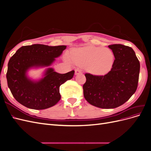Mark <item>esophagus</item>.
I'll use <instances>...</instances> for the list:
<instances>
[{"instance_id":"esophagus-1","label":"esophagus","mask_w":151,"mask_h":151,"mask_svg":"<svg viewBox=\"0 0 151 151\" xmlns=\"http://www.w3.org/2000/svg\"><path fill=\"white\" fill-rule=\"evenodd\" d=\"M81 73H82V72L80 69H76V71H75V74L76 75H79V74H81Z\"/></svg>"}]
</instances>
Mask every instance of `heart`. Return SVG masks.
Wrapping results in <instances>:
<instances>
[{"label":"heart","instance_id":"heart-1","mask_svg":"<svg viewBox=\"0 0 151 151\" xmlns=\"http://www.w3.org/2000/svg\"><path fill=\"white\" fill-rule=\"evenodd\" d=\"M72 60L80 66L85 67L88 72L96 76H104L111 70L114 54L109 48L87 46L72 52Z\"/></svg>","mask_w":151,"mask_h":151}]
</instances>
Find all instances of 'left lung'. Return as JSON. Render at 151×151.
<instances>
[{"instance_id":"obj_1","label":"left lung","mask_w":151,"mask_h":151,"mask_svg":"<svg viewBox=\"0 0 151 151\" xmlns=\"http://www.w3.org/2000/svg\"><path fill=\"white\" fill-rule=\"evenodd\" d=\"M115 60L104 76L86 74L84 96L91 104L100 108H115L129 100L138 86L140 62L134 50L121 44L109 45Z\"/></svg>"}]
</instances>
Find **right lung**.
Masks as SVG:
<instances>
[{
  "label": "right lung",
  "instance_id": "1",
  "mask_svg": "<svg viewBox=\"0 0 151 151\" xmlns=\"http://www.w3.org/2000/svg\"><path fill=\"white\" fill-rule=\"evenodd\" d=\"M66 47L34 44L17 50L9 61L6 77L9 88L17 102L30 109H44L60 101V86L72 78L74 70L59 74L48 67L39 80L29 78L28 72L33 68L50 66Z\"/></svg>",
  "mask_w": 151,
  "mask_h": 151
}]
</instances>
